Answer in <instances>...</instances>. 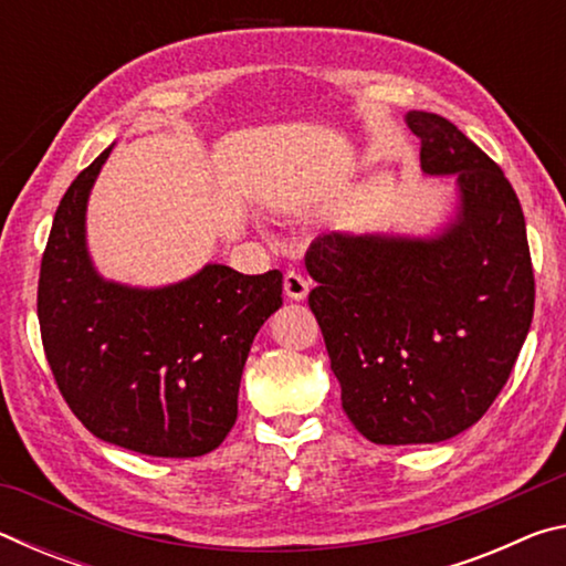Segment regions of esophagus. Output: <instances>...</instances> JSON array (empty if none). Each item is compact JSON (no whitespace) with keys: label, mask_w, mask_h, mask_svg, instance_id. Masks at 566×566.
Listing matches in <instances>:
<instances>
[{"label":"esophagus","mask_w":566,"mask_h":566,"mask_svg":"<svg viewBox=\"0 0 566 566\" xmlns=\"http://www.w3.org/2000/svg\"><path fill=\"white\" fill-rule=\"evenodd\" d=\"M284 294L296 302L306 300V294H310V280H304L300 272L290 270L284 274Z\"/></svg>","instance_id":"34e87169"}]
</instances>
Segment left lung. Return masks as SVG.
I'll return each instance as SVG.
<instances>
[{
  "label": "left lung",
  "mask_w": 566,
  "mask_h": 566,
  "mask_svg": "<svg viewBox=\"0 0 566 566\" xmlns=\"http://www.w3.org/2000/svg\"><path fill=\"white\" fill-rule=\"evenodd\" d=\"M424 177H454L427 234L327 232L306 252L310 306L342 407L375 444H437L476 424L534 314L526 224L504 171L452 122L407 112Z\"/></svg>",
  "instance_id": "left-lung-1"
}]
</instances>
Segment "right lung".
Instances as JSON below:
<instances>
[{
	"instance_id": "right-lung-1",
	"label": "right lung",
	"mask_w": 566,
	"mask_h": 566,
	"mask_svg": "<svg viewBox=\"0 0 566 566\" xmlns=\"http://www.w3.org/2000/svg\"><path fill=\"white\" fill-rule=\"evenodd\" d=\"M112 145L56 207L36 314L66 405L102 442L147 457H202L237 421L244 361L282 306V272L207 262L187 280H107L87 244V205Z\"/></svg>"
}]
</instances>
